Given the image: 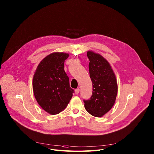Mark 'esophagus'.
<instances>
[{"instance_id":"34e87169","label":"esophagus","mask_w":154,"mask_h":154,"mask_svg":"<svg viewBox=\"0 0 154 154\" xmlns=\"http://www.w3.org/2000/svg\"><path fill=\"white\" fill-rule=\"evenodd\" d=\"M79 91H80V89H79V88H77V89L75 90V93L76 94H79Z\"/></svg>"}]
</instances>
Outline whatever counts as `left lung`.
Returning <instances> with one entry per match:
<instances>
[{
	"label": "left lung",
	"mask_w": 154,
	"mask_h": 154,
	"mask_svg": "<svg viewBox=\"0 0 154 154\" xmlns=\"http://www.w3.org/2000/svg\"><path fill=\"white\" fill-rule=\"evenodd\" d=\"M90 60L89 72L93 84L91 98L84 100V106L89 114L101 117L115 104L118 91L115 73L106 59L91 50L87 51Z\"/></svg>",
	"instance_id": "obj_1"
}]
</instances>
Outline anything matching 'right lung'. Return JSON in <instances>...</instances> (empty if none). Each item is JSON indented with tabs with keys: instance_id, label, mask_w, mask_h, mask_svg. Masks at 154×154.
<instances>
[{
	"instance_id": "add662e5",
	"label": "right lung",
	"mask_w": 154,
	"mask_h": 154,
	"mask_svg": "<svg viewBox=\"0 0 154 154\" xmlns=\"http://www.w3.org/2000/svg\"><path fill=\"white\" fill-rule=\"evenodd\" d=\"M69 54L54 52L45 57L37 67L32 79L35 98L47 113H60L69 104L74 90L64 69V61Z\"/></svg>"
}]
</instances>
